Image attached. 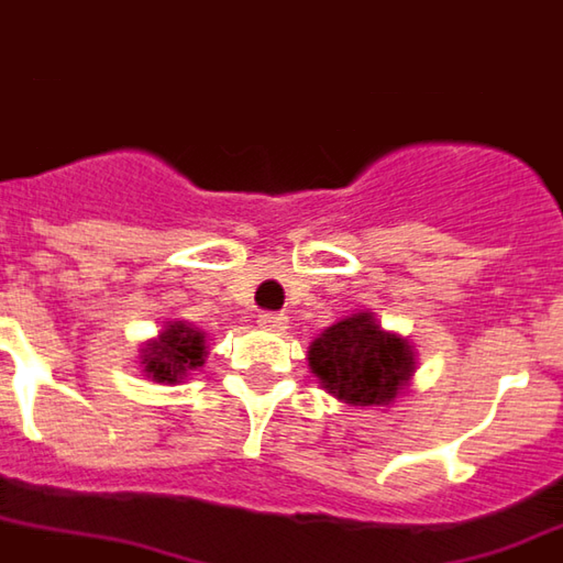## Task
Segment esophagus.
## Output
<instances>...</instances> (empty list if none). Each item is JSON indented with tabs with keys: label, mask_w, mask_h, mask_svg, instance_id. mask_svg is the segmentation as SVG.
Returning a JSON list of instances; mask_svg holds the SVG:
<instances>
[{
	"label": "esophagus",
	"mask_w": 563,
	"mask_h": 563,
	"mask_svg": "<svg viewBox=\"0 0 563 563\" xmlns=\"http://www.w3.org/2000/svg\"><path fill=\"white\" fill-rule=\"evenodd\" d=\"M258 327L271 332H282L287 330V318L282 316V312H262V316H258Z\"/></svg>",
	"instance_id": "34e87169"
}]
</instances>
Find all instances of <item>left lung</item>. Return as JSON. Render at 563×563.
I'll return each instance as SVG.
<instances>
[{"instance_id": "1", "label": "left lung", "mask_w": 563, "mask_h": 563, "mask_svg": "<svg viewBox=\"0 0 563 563\" xmlns=\"http://www.w3.org/2000/svg\"><path fill=\"white\" fill-rule=\"evenodd\" d=\"M321 389L346 406L389 409L411 386L417 352L409 338L383 330L375 312L357 310L327 327L307 350Z\"/></svg>"}]
</instances>
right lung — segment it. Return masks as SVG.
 I'll return each mask as SVG.
<instances>
[{
	"instance_id": "obj_1",
	"label": "right lung",
	"mask_w": 563,
	"mask_h": 563,
	"mask_svg": "<svg viewBox=\"0 0 563 563\" xmlns=\"http://www.w3.org/2000/svg\"><path fill=\"white\" fill-rule=\"evenodd\" d=\"M208 357L206 332L188 321H166L157 338H148L141 346L143 375L154 383H183L197 372Z\"/></svg>"
}]
</instances>
